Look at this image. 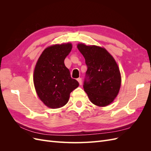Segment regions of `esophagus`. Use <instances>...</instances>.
<instances>
[{
    "mask_svg": "<svg viewBox=\"0 0 151 151\" xmlns=\"http://www.w3.org/2000/svg\"><path fill=\"white\" fill-rule=\"evenodd\" d=\"M77 81L79 82V84H80V85H81V84H82V79H81V78H80V77H79V78H78V79H77Z\"/></svg>",
    "mask_w": 151,
    "mask_h": 151,
    "instance_id": "esophagus-1",
    "label": "esophagus"
}]
</instances>
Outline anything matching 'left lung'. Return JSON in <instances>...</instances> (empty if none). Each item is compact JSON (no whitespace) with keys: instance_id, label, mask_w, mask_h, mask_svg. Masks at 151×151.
Returning a JSON list of instances; mask_svg holds the SVG:
<instances>
[{"instance_id":"obj_1","label":"left lung","mask_w":151,"mask_h":151,"mask_svg":"<svg viewBox=\"0 0 151 151\" xmlns=\"http://www.w3.org/2000/svg\"><path fill=\"white\" fill-rule=\"evenodd\" d=\"M85 58L88 70L83 88L91 103L106 106L116 97L121 86L119 68L107 50L95 45H77Z\"/></svg>"}]
</instances>
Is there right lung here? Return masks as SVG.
Returning <instances> with one entry per match:
<instances>
[{
	"instance_id": "add662e5",
	"label": "right lung",
	"mask_w": 151,
	"mask_h": 151,
	"mask_svg": "<svg viewBox=\"0 0 151 151\" xmlns=\"http://www.w3.org/2000/svg\"><path fill=\"white\" fill-rule=\"evenodd\" d=\"M71 43L55 45L44 50L36 63L33 82L36 93L48 107L55 109L65 105L79 83L72 79L64 64L70 52Z\"/></svg>"
}]
</instances>
